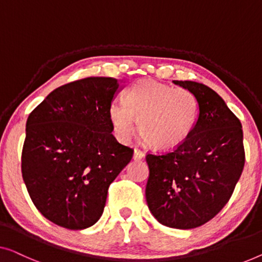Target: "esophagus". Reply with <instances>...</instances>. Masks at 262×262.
Segmentation results:
<instances>
[{
	"instance_id": "1",
	"label": "esophagus",
	"mask_w": 262,
	"mask_h": 262,
	"mask_svg": "<svg viewBox=\"0 0 262 262\" xmlns=\"http://www.w3.org/2000/svg\"><path fill=\"white\" fill-rule=\"evenodd\" d=\"M144 156H145V155H144L143 151H140L138 149H135V151H134V159H135V161H140V159L144 158Z\"/></svg>"
}]
</instances>
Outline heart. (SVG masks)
I'll use <instances>...</instances> for the list:
<instances>
[{
    "label": "heart",
    "mask_w": 262,
    "mask_h": 262,
    "mask_svg": "<svg viewBox=\"0 0 262 262\" xmlns=\"http://www.w3.org/2000/svg\"><path fill=\"white\" fill-rule=\"evenodd\" d=\"M197 116L199 101L194 93L152 79L135 82L125 93V103L115 100L108 106L110 122L119 142L131 138L138 120L139 135L157 150L182 145L194 130Z\"/></svg>",
    "instance_id": "heart-1"
}]
</instances>
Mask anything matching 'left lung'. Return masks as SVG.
I'll list each match as a JSON object with an SVG mask.
<instances>
[{
	"mask_svg": "<svg viewBox=\"0 0 262 262\" xmlns=\"http://www.w3.org/2000/svg\"><path fill=\"white\" fill-rule=\"evenodd\" d=\"M199 101L196 125L185 142L166 154H147L145 197L151 214L170 228L191 229L226 206L245 165L240 120L217 93L195 81H178Z\"/></svg>",
	"mask_w": 262,
	"mask_h": 262,
	"instance_id": "1",
	"label": "left lung"
}]
</instances>
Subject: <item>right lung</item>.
<instances>
[{"label": "right lung", "mask_w": 262, "mask_h": 262, "mask_svg": "<svg viewBox=\"0 0 262 262\" xmlns=\"http://www.w3.org/2000/svg\"><path fill=\"white\" fill-rule=\"evenodd\" d=\"M119 90L115 78L81 79L55 89L28 117L22 177L36 209L63 228L100 219L110 184L134 155L112 135L108 106Z\"/></svg>", "instance_id": "add662e5"}]
</instances>
